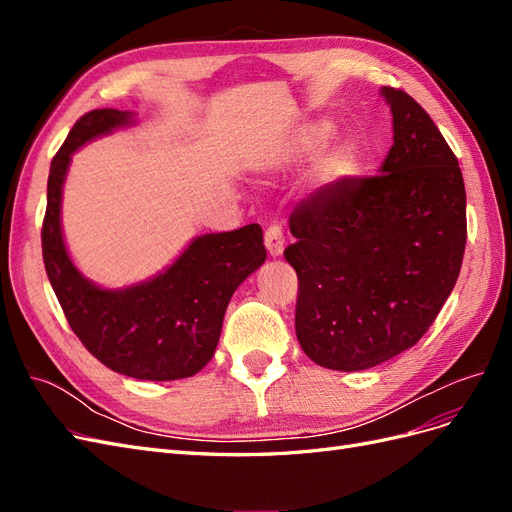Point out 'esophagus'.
<instances>
[{"mask_svg": "<svg viewBox=\"0 0 512 512\" xmlns=\"http://www.w3.org/2000/svg\"><path fill=\"white\" fill-rule=\"evenodd\" d=\"M265 245H267V252L271 256H280L284 252V230L282 226L273 222L267 226L265 230Z\"/></svg>", "mask_w": 512, "mask_h": 512, "instance_id": "1", "label": "esophagus"}]
</instances>
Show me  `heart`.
Masks as SVG:
<instances>
[{
	"mask_svg": "<svg viewBox=\"0 0 512 512\" xmlns=\"http://www.w3.org/2000/svg\"><path fill=\"white\" fill-rule=\"evenodd\" d=\"M329 136V126L327 123H318V126H312V128H305L301 134H299V141H297V151H314L318 145H322L324 141H327ZM346 166V153H331V156L324 160L322 164V170L327 175L331 173H339Z\"/></svg>",
	"mask_w": 512,
	"mask_h": 512,
	"instance_id": "heart-1",
	"label": "heart"
}]
</instances>
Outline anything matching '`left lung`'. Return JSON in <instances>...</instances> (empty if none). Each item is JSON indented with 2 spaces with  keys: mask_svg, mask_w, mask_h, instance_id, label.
I'll use <instances>...</instances> for the list:
<instances>
[{
  "mask_svg": "<svg viewBox=\"0 0 512 512\" xmlns=\"http://www.w3.org/2000/svg\"><path fill=\"white\" fill-rule=\"evenodd\" d=\"M393 147L374 177H342L290 213L294 329L314 363L361 371L412 348L440 314L466 252V188L425 108L384 87Z\"/></svg>",
  "mask_w": 512,
  "mask_h": 512,
  "instance_id": "1",
  "label": "left lung"
}]
</instances>
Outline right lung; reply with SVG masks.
Instances as JSON below:
<instances>
[{
  "label": "right lung",
  "instance_id": "1",
  "mask_svg": "<svg viewBox=\"0 0 512 512\" xmlns=\"http://www.w3.org/2000/svg\"><path fill=\"white\" fill-rule=\"evenodd\" d=\"M130 119L117 108L89 111L55 153L42 222L44 269L70 329L102 365L138 380L190 378L218 348L232 292L267 258L262 228L198 237L164 273L126 290L87 282L61 237V185L72 151Z\"/></svg>",
  "mask_w": 512,
  "mask_h": 512
}]
</instances>
